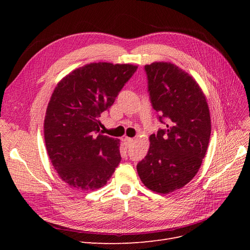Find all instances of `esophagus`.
I'll return each instance as SVG.
<instances>
[{
  "mask_svg": "<svg viewBox=\"0 0 250 250\" xmlns=\"http://www.w3.org/2000/svg\"><path fill=\"white\" fill-rule=\"evenodd\" d=\"M123 142H124V144L126 146H130L131 144L133 143V139H130V138H127V137H125L124 139H123Z\"/></svg>",
  "mask_w": 250,
  "mask_h": 250,
  "instance_id": "34e87169",
  "label": "esophagus"
}]
</instances>
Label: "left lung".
<instances>
[{
	"label": "left lung",
	"mask_w": 250,
	"mask_h": 250,
	"mask_svg": "<svg viewBox=\"0 0 250 250\" xmlns=\"http://www.w3.org/2000/svg\"><path fill=\"white\" fill-rule=\"evenodd\" d=\"M145 72L151 104L166 128L150 135L137 170L149 190L167 194L197 174L210 137L209 109L198 83L177 65L153 62Z\"/></svg>",
	"instance_id": "1"
}]
</instances>
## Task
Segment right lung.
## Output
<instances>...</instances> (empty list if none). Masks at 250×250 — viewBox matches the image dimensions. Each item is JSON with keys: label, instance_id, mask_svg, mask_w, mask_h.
<instances>
[{"label": "right lung", "instance_id": "add662e5", "mask_svg": "<svg viewBox=\"0 0 250 250\" xmlns=\"http://www.w3.org/2000/svg\"><path fill=\"white\" fill-rule=\"evenodd\" d=\"M138 66L93 62L58 82L49 101L43 131L58 176L78 190L106 185L121 162L120 140L100 132L101 113L115 102Z\"/></svg>", "mask_w": 250, "mask_h": 250}]
</instances>
